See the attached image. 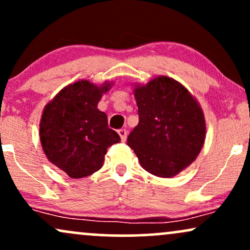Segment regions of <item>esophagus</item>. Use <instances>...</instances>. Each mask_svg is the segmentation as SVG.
<instances>
[{
	"label": "esophagus",
	"mask_w": 250,
	"mask_h": 250,
	"mask_svg": "<svg viewBox=\"0 0 250 250\" xmlns=\"http://www.w3.org/2000/svg\"><path fill=\"white\" fill-rule=\"evenodd\" d=\"M117 133H119L122 141H125V139H127V130L122 128V129H119V130H117Z\"/></svg>",
	"instance_id": "esophagus-1"
}]
</instances>
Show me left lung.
Here are the masks:
<instances>
[{"label": "left lung", "instance_id": "8db88e82", "mask_svg": "<svg viewBox=\"0 0 250 250\" xmlns=\"http://www.w3.org/2000/svg\"><path fill=\"white\" fill-rule=\"evenodd\" d=\"M139 125L127 143L146 170L171 177L188 167L202 149L206 122L202 109L181 83L159 76L135 89Z\"/></svg>", "mask_w": 250, "mask_h": 250}]
</instances>
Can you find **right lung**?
<instances>
[{
    "instance_id": "1",
    "label": "right lung",
    "mask_w": 250,
    "mask_h": 250,
    "mask_svg": "<svg viewBox=\"0 0 250 250\" xmlns=\"http://www.w3.org/2000/svg\"><path fill=\"white\" fill-rule=\"evenodd\" d=\"M109 85L75 82L62 89L43 110L40 123L43 150L51 163L73 179L99 170L107 149L121 141L108 127L105 113L97 109Z\"/></svg>"
}]
</instances>
